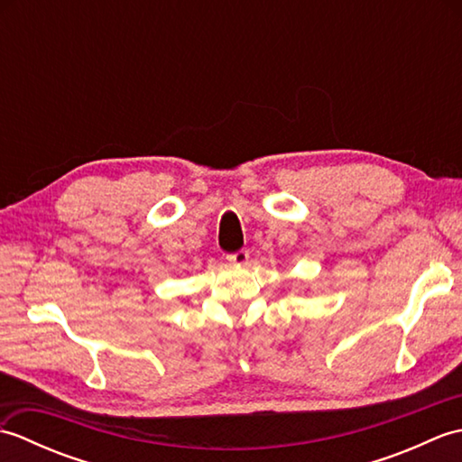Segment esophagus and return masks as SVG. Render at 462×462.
Here are the masks:
<instances>
[{"mask_svg":"<svg viewBox=\"0 0 462 462\" xmlns=\"http://www.w3.org/2000/svg\"><path fill=\"white\" fill-rule=\"evenodd\" d=\"M228 262L230 263H234V266H244V263L248 262V258H250V252L248 250H244V248H240L238 252H232V254H228Z\"/></svg>","mask_w":462,"mask_h":462,"instance_id":"1","label":"esophagus"}]
</instances>
